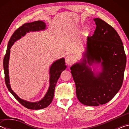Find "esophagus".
<instances>
[{
    "mask_svg": "<svg viewBox=\"0 0 129 129\" xmlns=\"http://www.w3.org/2000/svg\"><path fill=\"white\" fill-rule=\"evenodd\" d=\"M74 61H75V58L72 54H68L65 57V62L68 65L72 64Z\"/></svg>",
    "mask_w": 129,
    "mask_h": 129,
    "instance_id": "obj_1",
    "label": "esophagus"
}]
</instances>
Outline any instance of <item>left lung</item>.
Returning a JSON list of instances; mask_svg holds the SVG:
<instances>
[{
	"label": "left lung",
	"instance_id": "1",
	"mask_svg": "<svg viewBox=\"0 0 129 129\" xmlns=\"http://www.w3.org/2000/svg\"><path fill=\"white\" fill-rule=\"evenodd\" d=\"M93 20L96 28L93 35L87 38L83 59L71 70L78 100L85 105L96 106L110 101L121 89L126 56L116 30L101 19ZM100 63L102 72L95 74L88 65Z\"/></svg>",
	"mask_w": 129,
	"mask_h": 129
}]
</instances>
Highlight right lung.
Listing matches in <instances>:
<instances>
[{
	"instance_id": "obj_1",
	"label": "right lung",
	"mask_w": 129,
	"mask_h": 129,
	"mask_svg": "<svg viewBox=\"0 0 129 129\" xmlns=\"http://www.w3.org/2000/svg\"><path fill=\"white\" fill-rule=\"evenodd\" d=\"M45 27H46V25L44 21L38 20L32 23H25L19 28H17L10 39L8 44L7 51H6V53L3 59V67L4 76H5L4 78H5V82L8 90L23 106L27 109H32V110H39V109L45 108L51 104L53 100L56 83L60 77L61 73L67 68V66L65 65V59L64 58H61L59 60H56L50 67L49 86L44 97L38 102H29L19 98V96L14 92V91L11 88L10 84L9 71H8L10 49L15 41L20 39L22 36H24L26 33H28L29 31H38V30H44L45 29Z\"/></svg>"
}]
</instances>
